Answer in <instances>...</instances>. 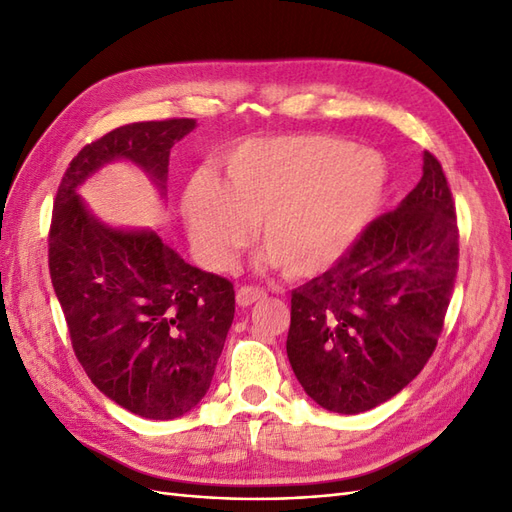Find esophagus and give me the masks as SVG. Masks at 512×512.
I'll return each instance as SVG.
<instances>
[{"label": "esophagus", "instance_id": "34e87169", "mask_svg": "<svg viewBox=\"0 0 512 512\" xmlns=\"http://www.w3.org/2000/svg\"><path fill=\"white\" fill-rule=\"evenodd\" d=\"M267 297V292L262 288H256V286H241L237 290V305L239 307H250L258 301H262Z\"/></svg>", "mask_w": 512, "mask_h": 512}]
</instances>
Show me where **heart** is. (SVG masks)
<instances>
[{
  "label": "heart",
  "instance_id": "heart-1",
  "mask_svg": "<svg viewBox=\"0 0 512 512\" xmlns=\"http://www.w3.org/2000/svg\"><path fill=\"white\" fill-rule=\"evenodd\" d=\"M222 170V183L200 175L183 196L190 237L215 271L232 269L252 224L288 277L327 271L359 241L386 190L378 153L331 134L245 138L224 153Z\"/></svg>",
  "mask_w": 512,
  "mask_h": 512
}]
</instances>
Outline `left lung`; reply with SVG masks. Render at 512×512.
<instances>
[{"label": "left lung", "mask_w": 512, "mask_h": 512, "mask_svg": "<svg viewBox=\"0 0 512 512\" xmlns=\"http://www.w3.org/2000/svg\"><path fill=\"white\" fill-rule=\"evenodd\" d=\"M459 230L440 162L352 250L292 290L288 361L318 406L359 414L408 386L436 350L457 277Z\"/></svg>", "instance_id": "left-lung-1"}]
</instances>
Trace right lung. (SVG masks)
Returning <instances> with one entry per match:
<instances>
[{
  "instance_id": "obj_1",
  "label": "right lung",
  "mask_w": 512,
  "mask_h": 512,
  "mask_svg": "<svg viewBox=\"0 0 512 512\" xmlns=\"http://www.w3.org/2000/svg\"><path fill=\"white\" fill-rule=\"evenodd\" d=\"M194 128V119L128 123L85 145L59 183L49 232L76 359L108 399L153 421L183 416L209 391L235 288L188 265L156 230L100 222L76 190L104 164L128 160L164 196L170 149Z\"/></svg>"
}]
</instances>
